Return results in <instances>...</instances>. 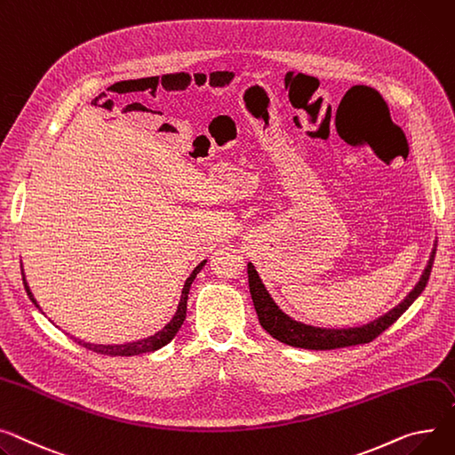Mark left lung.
<instances>
[{
    "label": "left lung",
    "mask_w": 455,
    "mask_h": 455,
    "mask_svg": "<svg viewBox=\"0 0 455 455\" xmlns=\"http://www.w3.org/2000/svg\"><path fill=\"white\" fill-rule=\"evenodd\" d=\"M435 258V247L432 249L430 259L422 270V275L415 287L410 291V294L401 301L399 306L387 311L386 315L379 316L377 320L364 323L360 327H347V329H327V327H315L304 322H296L289 315H285L278 306L276 301L270 298L268 291L265 289L258 270L254 268L252 263L247 265L249 272V287H251V296L254 301V309L258 313V320L261 327L268 332L272 339H276L287 346L292 347H301V349H316V351H325V349H339V347H349V346H358V344H368L375 340L382 331H386L391 323H395L399 316L413 304V301L420 296V292L425 291L432 265Z\"/></svg>",
    "instance_id": "1"
}]
</instances>
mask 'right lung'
Returning a JSON list of instances; mask_svg holds the SVG:
<instances>
[{
	"label": "right lung",
	"mask_w": 455,
	"mask_h": 455,
	"mask_svg": "<svg viewBox=\"0 0 455 455\" xmlns=\"http://www.w3.org/2000/svg\"><path fill=\"white\" fill-rule=\"evenodd\" d=\"M206 259H203L194 270L192 275L187 278L185 282V287H183V292H180V299H179V306H177V311L173 315V318L161 329L157 331L156 335H151L148 339H142V340H137V342H130V344H116V346H104V344H89V342H84L80 339H75V342H78L80 346H84L85 349H91L95 353H100V355H109V356H133V355H140V353H149V351H157L161 349L163 346H166L175 335L177 331L180 329V325H183L185 318H187V301H188V292H190V287L196 280V276L201 272V268L204 267ZM21 276H23V270H21ZM23 285H25V291H27V296L30 298V301L40 309L38 301L35 299L33 292H30L28 285H27V280L23 276Z\"/></svg>",
	"instance_id": "add662e5"
}]
</instances>
